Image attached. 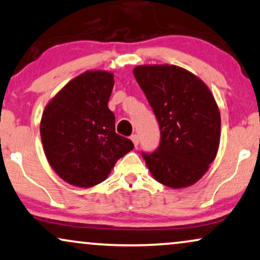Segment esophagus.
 <instances>
[{"label":"esophagus","instance_id":"esophagus-1","mask_svg":"<svg viewBox=\"0 0 260 260\" xmlns=\"http://www.w3.org/2000/svg\"><path fill=\"white\" fill-rule=\"evenodd\" d=\"M131 141H133L134 146L137 147L138 143H140V136H138V135H136V134L133 135V136H131Z\"/></svg>","mask_w":260,"mask_h":260}]
</instances>
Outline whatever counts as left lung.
Listing matches in <instances>:
<instances>
[{
	"instance_id": "left-lung-1",
	"label": "left lung",
	"mask_w": 260,
	"mask_h": 260,
	"mask_svg": "<svg viewBox=\"0 0 260 260\" xmlns=\"http://www.w3.org/2000/svg\"><path fill=\"white\" fill-rule=\"evenodd\" d=\"M134 75L160 126L159 148L142 154L148 170L168 187L191 186L207 173L220 146L214 95L200 77L178 66H138Z\"/></svg>"
}]
</instances>
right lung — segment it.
I'll return each mask as SVG.
<instances>
[{"instance_id":"obj_1","label":"right lung","mask_w":260,"mask_h":260,"mask_svg":"<svg viewBox=\"0 0 260 260\" xmlns=\"http://www.w3.org/2000/svg\"><path fill=\"white\" fill-rule=\"evenodd\" d=\"M113 74L87 70L69 81L46 105L40 136L50 166L67 183L92 187L109 177L118 159L134 149L116 134L107 103Z\"/></svg>"}]
</instances>
